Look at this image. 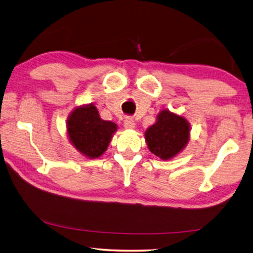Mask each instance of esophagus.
Here are the masks:
<instances>
[{"mask_svg": "<svg viewBox=\"0 0 253 253\" xmlns=\"http://www.w3.org/2000/svg\"><path fill=\"white\" fill-rule=\"evenodd\" d=\"M124 127H125L126 129H132V128L135 127L134 119L130 117H126L125 121H124Z\"/></svg>", "mask_w": 253, "mask_h": 253, "instance_id": "1", "label": "esophagus"}]
</instances>
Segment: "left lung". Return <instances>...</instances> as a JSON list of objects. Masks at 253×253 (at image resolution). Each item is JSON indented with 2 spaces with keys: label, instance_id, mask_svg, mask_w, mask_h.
Here are the masks:
<instances>
[{
  "label": "left lung",
  "instance_id": "1",
  "mask_svg": "<svg viewBox=\"0 0 253 253\" xmlns=\"http://www.w3.org/2000/svg\"><path fill=\"white\" fill-rule=\"evenodd\" d=\"M148 149L162 160H170L186 146L190 139V124L169 110L158 114L157 122L145 132Z\"/></svg>",
  "mask_w": 253,
  "mask_h": 253
}]
</instances>
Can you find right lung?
<instances>
[{
  "label": "right lung",
  "mask_w": 253,
  "mask_h": 253,
  "mask_svg": "<svg viewBox=\"0 0 253 253\" xmlns=\"http://www.w3.org/2000/svg\"><path fill=\"white\" fill-rule=\"evenodd\" d=\"M67 124L70 142L89 158H97L105 153L117 129L115 123L102 121L92 104L76 108Z\"/></svg>",
  "instance_id": "add662e5"
}]
</instances>
